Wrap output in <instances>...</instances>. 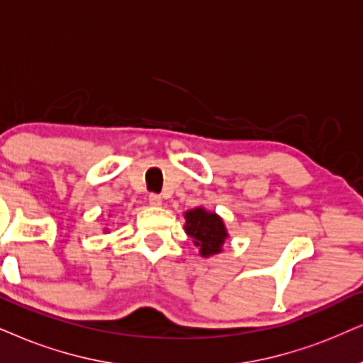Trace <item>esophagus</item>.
<instances>
[{
  "label": "esophagus",
  "mask_w": 363,
  "mask_h": 363,
  "mask_svg": "<svg viewBox=\"0 0 363 363\" xmlns=\"http://www.w3.org/2000/svg\"><path fill=\"white\" fill-rule=\"evenodd\" d=\"M149 203H150V206H160L162 204V197H160L159 194H150Z\"/></svg>",
  "instance_id": "obj_1"
}]
</instances>
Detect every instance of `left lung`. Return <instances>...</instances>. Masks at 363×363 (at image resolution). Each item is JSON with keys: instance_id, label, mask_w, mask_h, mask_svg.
<instances>
[{"instance_id": "8db88e82", "label": "left lung", "mask_w": 363, "mask_h": 363, "mask_svg": "<svg viewBox=\"0 0 363 363\" xmlns=\"http://www.w3.org/2000/svg\"><path fill=\"white\" fill-rule=\"evenodd\" d=\"M184 218L186 233L199 247L201 256L208 258V256L221 253L224 241L228 240V231L218 214L209 213L204 208H196L187 211Z\"/></svg>"}]
</instances>
